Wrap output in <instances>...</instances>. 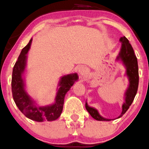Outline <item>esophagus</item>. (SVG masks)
<instances>
[{
	"label": "esophagus",
	"mask_w": 149,
	"mask_h": 149,
	"mask_svg": "<svg viewBox=\"0 0 149 149\" xmlns=\"http://www.w3.org/2000/svg\"><path fill=\"white\" fill-rule=\"evenodd\" d=\"M78 72L81 76H84L86 74V68L84 66H80L78 68Z\"/></svg>",
	"instance_id": "1"
}]
</instances>
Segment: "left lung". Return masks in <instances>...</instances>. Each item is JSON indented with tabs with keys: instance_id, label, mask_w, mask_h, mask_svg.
Here are the masks:
<instances>
[{
	"instance_id": "1",
	"label": "left lung",
	"mask_w": 149,
	"mask_h": 149,
	"mask_svg": "<svg viewBox=\"0 0 149 149\" xmlns=\"http://www.w3.org/2000/svg\"><path fill=\"white\" fill-rule=\"evenodd\" d=\"M119 40L121 42V49L117 56V59H121L126 68V75L129 79V86L125 93V102L122 105V112L118 118L121 117L127 111L130 106L132 103L137 93L139 75L137 58L134 54L133 48L128 40L125 36L121 37ZM86 109L90 115L98 121H111V119H106L100 116L98 111L88 105L86 102Z\"/></svg>"
}]
</instances>
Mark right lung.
Here are the masks:
<instances>
[{
	"label": "right lung",
	"instance_id": "1",
	"mask_svg": "<svg viewBox=\"0 0 149 149\" xmlns=\"http://www.w3.org/2000/svg\"><path fill=\"white\" fill-rule=\"evenodd\" d=\"M32 39L22 49L18 59L13 67L11 79L13 97L16 105L22 113L28 118L36 121H53L58 119L61 114L63 107L64 98L75 81L78 79L77 74L64 75L61 78L55 102L49 106L39 107L31 98L25 90V84L22 75L26 68L27 55L30 49Z\"/></svg>",
	"mask_w": 149,
	"mask_h": 149
}]
</instances>
